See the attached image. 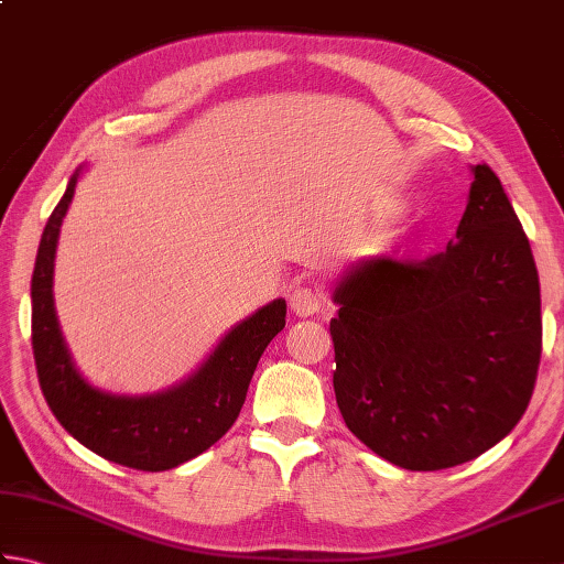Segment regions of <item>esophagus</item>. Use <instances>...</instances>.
Masks as SVG:
<instances>
[{"instance_id": "obj_1", "label": "esophagus", "mask_w": 564, "mask_h": 564, "mask_svg": "<svg viewBox=\"0 0 564 564\" xmlns=\"http://www.w3.org/2000/svg\"><path fill=\"white\" fill-rule=\"evenodd\" d=\"M289 301H291V310L297 317H310V315H315L322 305H325V295H322V291L315 283L303 281L291 291Z\"/></svg>"}]
</instances>
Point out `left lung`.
I'll return each mask as SVG.
<instances>
[{
    "mask_svg": "<svg viewBox=\"0 0 564 564\" xmlns=\"http://www.w3.org/2000/svg\"><path fill=\"white\" fill-rule=\"evenodd\" d=\"M451 242L376 257L334 289V392L346 426L404 470L477 458L519 424L543 349L533 251L499 176L477 164Z\"/></svg>",
    "mask_w": 564,
    "mask_h": 564,
    "instance_id": "obj_1",
    "label": "left lung"
}]
</instances>
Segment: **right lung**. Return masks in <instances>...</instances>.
<instances>
[{"mask_svg": "<svg viewBox=\"0 0 564 564\" xmlns=\"http://www.w3.org/2000/svg\"><path fill=\"white\" fill-rule=\"evenodd\" d=\"M75 186L77 174L47 218L31 279V344L43 398L67 434L101 458L142 473L172 470L208 451L235 424L263 349L285 327V301L237 325L198 373L170 392L116 398L91 388L69 361L53 307L55 247Z\"/></svg>", "mask_w": 564, "mask_h": 564, "instance_id": "1", "label": "right lung"}]
</instances>
